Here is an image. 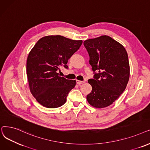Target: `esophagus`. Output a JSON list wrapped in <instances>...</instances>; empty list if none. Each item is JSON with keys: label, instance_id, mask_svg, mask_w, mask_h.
<instances>
[{"label": "esophagus", "instance_id": "obj_1", "mask_svg": "<svg viewBox=\"0 0 150 150\" xmlns=\"http://www.w3.org/2000/svg\"><path fill=\"white\" fill-rule=\"evenodd\" d=\"M84 82H85L84 81H79V80H76V83H77V84H78V85L82 84V83H83Z\"/></svg>", "mask_w": 150, "mask_h": 150}]
</instances>
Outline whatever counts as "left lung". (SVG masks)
<instances>
[{
  "label": "left lung",
  "instance_id": "8db88e82",
  "mask_svg": "<svg viewBox=\"0 0 150 150\" xmlns=\"http://www.w3.org/2000/svg\"><path fill=\"white\" fill-rule=\"evenodd\" d=\"M83 45L95 74L88 81L92 90L87 101L94 108H104L115 101L127 86L130 74L127 54L122 45L107 35L85 40Z\"/></svg>",
  "mask_w": 150,
  "mask_h": 150
}]
</instances>
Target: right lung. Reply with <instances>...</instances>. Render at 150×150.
<instances>
[{
	"instance_id": "1",
	"label": "right lung",
	"mask_w": 150,
	"mask_h": 150,
	"mask_svg": "<svg viewBox=\"0 0 150 150\" xmlns=\"http://www.w3.org/2000/svg\"><path fill=\"white\" fill-rule=\"evenodd\" d=\"M82 44V40L49 35L40 39L28 54L26 69L30 90L42 106L57 108L66 103L76 82L60 76L57 71L61 66L68 68V59Z\"/></svg>"
}]
</instances>
